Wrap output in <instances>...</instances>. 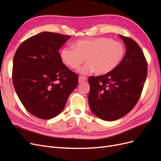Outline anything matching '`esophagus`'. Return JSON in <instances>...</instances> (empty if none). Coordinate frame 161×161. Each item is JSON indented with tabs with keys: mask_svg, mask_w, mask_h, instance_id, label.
Instances as JSON below:
<instances>
[{
	"mask_svg": "<svg viewBox=\"0 0 161 161\" xmlns=\"http://www.w3.org/2000/svg\"><path fill=\"white\" fill-rule=\"evenodd\" d=\"M87 80V78L85 76H80L79 77V83H81V82H83L85 81H86Z\"/></svg>",
	"mask_w": 161,
	"mask_h": 161,
	"instance_id": "1",
	"label": "esophagus"
}]
</instances>
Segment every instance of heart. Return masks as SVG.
<instances>
[{"instance_id": "obj_1", "label": "heart", "mask_w": 161, "mask_h": 161, "mask_svg": "<svg viewBox=\"0 0 161 161\" xmlns=\"http://www.w3.org/2000/svg\"><path fill=\"white\" fill-rule=\"evenodd\" d=\"M73 47H64L60 58L64 64L76 69L85 60L87 62L79 69L81 74L94 72L105 75L114 70L122 60L125 47L122 43L109 37H96L79 40Z\"/></svg>"}]
</instances>
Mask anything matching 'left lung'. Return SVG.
Segmentation results:
<instances>
[{
    "mask_svg": "<svg viewBox=\"0 0 161 161\" xmlns=\"http://www.w3.org/2000/svg\"><path fill=\"white\" fill-rule=\"evenodd\" d=\"M119 36L126 48L120 64L108 74L89 78L91 110L105 121L118 119L134 108L147 76V62L142 49L132 39Z\"/></svg>",
    "mask_w": 161,
    "mask_h": 161,
    "instance_id": "1",
    "label": "left lung"
}]
</instances>
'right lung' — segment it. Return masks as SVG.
Returning <instances> with one entry per match:
<instances>
[{
    "label": "right lung",
    "mask_w": 161,
    "mask_h": 161,
    "mask_svg": "<svg viewBox=\"0 0 161 161\" xmlns=\"http://www.w3.org/2000/svg\"><path fill=\"white\" fill-rule=\"evenodd\" d=\"M70 37L43 31L24 41L14 54V90L25 108L38 118L59 115L78 85V75L63 64L58 52Z\"/></svg>",
    "instance_id": "obj_1"
}]
</instances>
